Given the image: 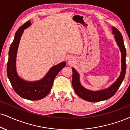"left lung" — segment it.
I'll list each match as a JSON object with an SVG mask.
<instances>
[{
	"instance_id": "1",
	"label": "left lung",
	"mask_w": 130,
	"mask_h": 130,
	"mask_svg": "<svg viewBox=\"0 0 130 130\" xmlns=\"http://www.w3.org/2000/svg\"><path fill=\"white\" fill-rule=\"evenodd\" d=\"M112 33L115 35V39L116 40L122 54V71L120 76L110 88L104 90L93 91L87 90L80 85V82H79V74L74 68H72V70H73L72 85H73L75 93L82 99L88 102H97L102 101L110 99L115 94V93H116L121 85L123 80L124 79L126 68L125 62L126 54V49L125 48L124 43H123V37L120 31L115 27H112Z\"/></svg>"
}]
</instances>
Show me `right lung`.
Masks as SVG:
<instances>
[{"instance_id": "right-lung-1", "label": "right lung", "mask_w": 130, "mask_h": 130, "mask_svg": "<svg viewBox=\"0 0 130 130\" xmlns=\"http://www.w3.org/2000/svg\"><path fill=\"white\" fill-rule=\"evenodd\" d=\"M31 25L29 20L22 25L15 32L14 39L9 50V57L7 63V76L14 90L19 96L31 101H37L44 98L49 94L54 79L63 67L65 62L53 67L42 80L37 82H26L19 77L15 71V57L19 43L23 31Z\"/></svg>"}]
</instances>
